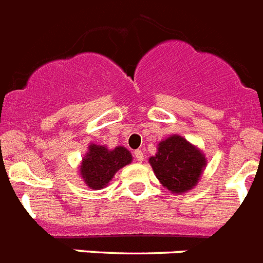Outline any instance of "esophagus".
Wrapping results in <instances>:
<instances>
[{
    "label": "esophagus",
    "mask_w": 263,
    "mask_h": 263,
    "mask_svg": "<svg viewBox=\"0 0 263 263\" xmlns=\"http://www.w3.org/2000/svg\"><path fill=\"white\" fill-rule=\"evenodd\" d=\"M134 156H135V159L138 160V161H144V154H143V152H141V149H136L134 152Z\"/></svg>",
    "instance_id": "esophagus-1"
}]
</instances>
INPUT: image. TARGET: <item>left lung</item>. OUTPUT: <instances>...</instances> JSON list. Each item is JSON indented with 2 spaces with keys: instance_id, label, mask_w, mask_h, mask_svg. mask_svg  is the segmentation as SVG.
Segmentation results:
<instances>
[{
  "instance_id": "1",
  "label": "left lung",
  "mask_w": 263,
  "mask_h": 263,
  "mask_svg": "<svg viewBox=\"0 0 263 263\" xmlns=\"http://www.w3.org/2000/svg\"><path fill=\"white\" fill-rule=\"evenodd\" d=\"M206 163L204 152L180 135H171L160 141L156 155L149 157L160 184L173 195L186 193L195 188Z\"/></svg>"
}]
</instances>
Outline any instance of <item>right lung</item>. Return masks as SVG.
<instances>
[{"label": "right lung", "mask_w": 263, "mask_h": 263, "mask_svg": "<svg viewBox=\"0 0 263 263\" xmlns=\"http://www.w3.org/2000/svg\"><path fill=\"white\" fill-rule=\"evenodd\" d=\"M79 165V175L90 189H102L109 184L115 173L132 161V154L123 145L109 149L91 143Z\"/></svg>", "instance_id": "obj_1"}]
</instances>
